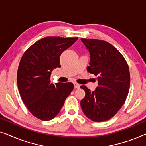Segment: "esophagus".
Instances as JSON below:
<instances>
[{
    "label": "esophagus",
    "mask_w": 146,
    "mask_h": 146,
    "mask_svg": "<svg viewBox=\"0 0 146 146\" xmlns=\"http://www.w3.org/2000/svg\"><path fill=\"white\" fill-rule=\"evenodd\" d=\"M80 85L78 84L77 83H74V88H80Z\"/></svg>",
    "instance_id": "esophagus-1"
}]
</instances>
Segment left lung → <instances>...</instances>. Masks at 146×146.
Returning <instances> with one entry per match:
<instances>
[{
  "label": "left lung",
  "instance_id": "1",
  "mask_svg": "<svg viewBox=\"0 0 146 146\" xmlns=\"http://www.w3.org/2000/svg\"><path fill=\"white\" fill-rule=\"evenodd\" d=\"M90 55L88 71L97 76L98 87L91 92L81 86L86 96L80 102L84 113L94 121L111 119L119 110L128 94L130 76L121 54L107 42L81 38Z\"/></svg>",
  "mask_w": 146,
  "mask_h": 146
}]
</instances>
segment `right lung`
<instances>
[{"mask_svg": "<svg viewBox=\"0 0 146 146\" xmlns=\"http://www.w3.org/2000/svg\"><path fill=\"white\" fill-rule=\"evenodd\" d=\"M77 40L78 37L44 38L22 57L17 72L20 95L30 112L41 120L54 118L73 90L72 83H52L50 75L54 69L61 66V54Z\"/></svg>", "mask_w": 146, "mask_h": 146, "instance_id": "right-lung-1", "label": "right lung"}]
</instances>
